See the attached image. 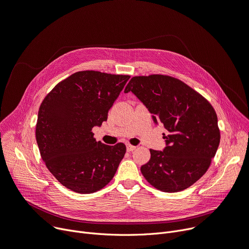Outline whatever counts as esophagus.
Segmentation results:
<instances>
[{
  "instance_id": "obj_1",
  "label": "esophagus",
  "mask_w": 249,
  "mask_h": 249,
  "mask_svg": "<svg viewBox=\"0 0 249 249\" xmlns=\"http://www.w3.org/2000/svg\"><path fill=\"white\" fill-rule=\"evenodd\" d=\"M136 146H133V145H131V144H126V150L128 151V152H132V151H134V150H136Z\"/></svg>"
}]
</instances>
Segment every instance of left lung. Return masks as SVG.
Wrapping results in <instances>:
<instances>
[{"instance_id": "left-lung-1", "label": "left lung", "mask_w": 249, "mask_h": 249, "mask_svg": "<svg viewBox=\"0 0 249 249\" xmlns=\"http://www.w3.org/2000/svg\"><path fill=\"white\" fill-rule=\"evenodd\" d=\"M132 91L167 129L163 151L150 149L149 162L141 167L146 180L164 193L193 185L210 167L220 144L214 107L182 81L166 75L136 76L124 92Z\"/></svg>"}]
</instances>
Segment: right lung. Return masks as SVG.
I'll return each instance as SVG.
<instances>
[{
	"instance_id": "right-lung-1",
	"label": "right lung",
	"mask_w": 249,
	"mask_h": 249,
	"mask_svg": "<svg viewBox=\"0 0 249 249\" xmlns=\"http://www.w3.org/2000/svg\"><path fill=\"white\" fill-rule=\"evenodd\" d=\"M128 79L81 71L57 83L41 102L35 129L40 156L56 180L71 191L92 194L113 178L125 145L97 142L92 128L107 121Z\"/></svg>"
}]
</instances>
